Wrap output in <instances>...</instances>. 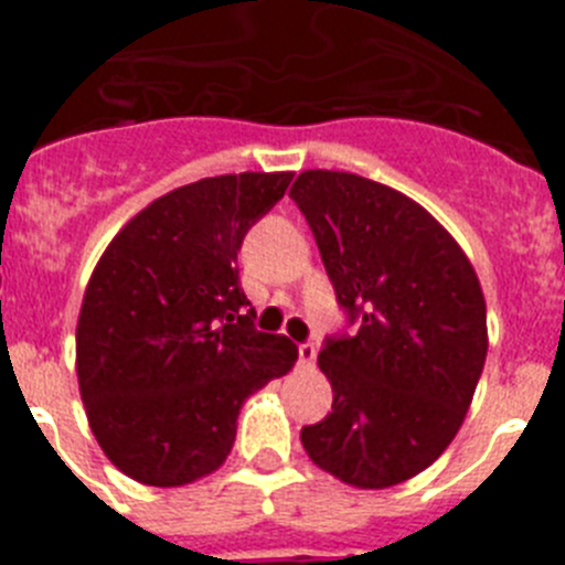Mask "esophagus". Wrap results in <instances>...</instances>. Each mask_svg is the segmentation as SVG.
<instances>
[{"label":"esophagus","instance_id":"obj_1","mask_svg":"<svg viewBox=\"0 0 565 565\" xmlns=\"http://www.w3.org/2000/svg\"><path fill=\"white\" fill-rule=\"evenodd\" d=\"M297 356H299V364H313V359H317V344L299 342L297 344Z\"/></svg>","mask_w":565,"mask_h":565}]
</instances>
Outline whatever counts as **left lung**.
<instances>
[{
    "instance_id": "8db88e82",
    "label": "left lung",
    "mask_w": 565,
    "mask_h": 565,
    "mask_svg": "<svg viewBox=\"0 0 565 565\" xmlns=\"http://www.w3.org/2000/svg\"><path fill=\"white\" fill-rule=\"evenodd\" d=\"M288 194L353 328L322 342L333 404L302 447L353 487L407 481L450 447L487 362L476 271L427 209L384 183L308 169Z\"/></svg>"
}]
</instances>
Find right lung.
<instances>
[{"instance_id":"1","label":"right lung","mask_w":565,"mask_h":565,"mask_svg":"<svg viewBox=\"0 0 565 565\" xmlns=\"http://www.w3.org/2000/svg\"><path fill=\"white\" fill-rule=\"evenodd\" d=\"M291 172L174 189L121 228L89 277L76 371L89 427L124 476L181 487L226 461L239 407L297 362L254 326L237 252Z\"/></svg>"}]
</instances>
